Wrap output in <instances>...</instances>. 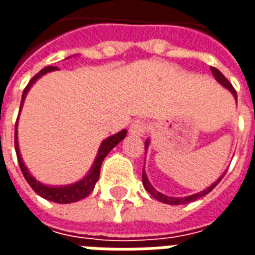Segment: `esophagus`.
<instances>
[{"label":"esophagus","mask_w":255,"mask_h":255,"mask_svg":"<svg viewBox=\"0 0 255 255\" xmlns=\"http://www.w3.org/2000/svg\"><path fill=\"white\" fill-rule=\"evenodd\" d=\"M147 123L143 122V120H135V122L129 126V132L132 135H139L142 136L144 133L147 132Z\"/></svg>","instance_id":"obj_1"}]
</instances>
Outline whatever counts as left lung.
I'll use <instances>...</instances> for the list:
<instances>
[{"label":"left lung","mask_w":255,"mask_h":255,"mask_svg":"<svg viewBox=\"0 0 255 255\" xmlns=\"http://www.w3.org/2000/svg\"><path fill=\"white\" fill-rule=\"evenodd\" d=\"M210 69H212V73H213V76L216 78V80L219 82L220 84H223L224 86L225 89H228L234 94V97H235V100L238 101V95H236V91L235 89L232 87V84L228 82V79L225 78L224 75L223 73L220 72L219 69L217 68H214V67H210ZM149 147V139L146 140V143H144V149H147ZM225 175V173H224ZM223 175V176H224ZM223 176L220 177L219 180L217 182H214L210 187H208L206 190H203V191L201 192H198V194H194V195H190V197H184V198H172V197H166V195H164V194H161V192H158L157 190H155L151 184H150L149 182V179H147V176H146V172H142V182H143V187L146 188V191L149 192L150 195L151 197H154L155 199H158L160 202L162 203H168V205H184V203H188V202H192V201H195V199H198V198H201V197H205L206 194H209V192L212 191L217 184L220 183V180L223 179Z\"/></svg>","instance_id":"1"}]
</instances>
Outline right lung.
Masks as SVG:
<instances>
[{"instance_id": "1", "label": "right lung", "mask_w": 255, "mask_h": 255, "mask_svg": "<svg viewBox=\"0 0 255 255\" xmlns=\"http://www.w3.org/2000/svg\"><path fill=\"white\" fill-rule=\"evenodd\" d=\"M57 69L56 67H45L43 69H41L39 72L36 73L34 78L31 79L30 83L27 84V87L23 91V97H21V104H20V108L23 106V102H24L25 95H27V91L30 90V87L32 84L35 83L36 79H39L42 75L45 73L50 72V71H54ZM127 135V131L123 129L120 132L115 133L112 135L109 138H106L102 144L100 146V150H98V154H97V158L94 161V165L91 168V171L89 172V175L84 177L83 180L80 182L75 183V184H71V186H64V187H50V186H45L42 183L36 182L34 177L31 176L28 169L25 168L24 162L21 160V155H20L19 151V144H17V122H16V127H14V149H16V155H17V161H19L20 169L23 172V176L25 177L27 183L30 184L31 188L38 194L41 195L42 198H45L47 201H52V202L56 203H72V202H78L80 199H83L87 195H90V192L94 190V186L98 177H100V171H101V165H102V161L105 158L106 155L109 154L111 151L116 144H119L122 142L123 139L126 138Z\"/></svg>"}]
</instances>
